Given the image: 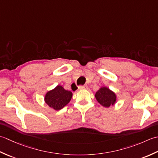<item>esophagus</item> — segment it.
Wrapping results in <instances>:
<instances>
[{
  "label": "esophagus",
  "instance_id": "34e87169",
  "mask_svg": "<svg viewBox=\"0 0 158 158\" xmlns=\"http://www.w3.org/2000/svg\"><path fill=\"white\" fill-rule=\"evenodd\" d=\"M88 86L86 85H84V86H78V89L79 90H82V89H87Z\"/></svg>",
  "mask_w": 158,
  "mask_h": 158
}]
</instances>
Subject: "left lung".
<instances>
[{
	"instance_id": "8db88e82",
	"label": "left lung",
	"mask_w": 158,
	"mask_h": 158,
	"mask_svg": "<svg viewBox=\"0 0 158 158\" xmlns=\"http://www.w3.org/2000/svg\"><path fill=\"white\" fill-rule=\"evenodd\" d=\"M95 98L99 104L106 108L113 106L117 100L115 93L106 86H102L96 92Z\"/></svg>"
}]
</instances>
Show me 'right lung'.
Masks as SVG:
<instances>
[{
  "label": "right lung",
  "instance_id": "add662e5",
  "mask_svg": "<svg viewBox=\"0 0 158 158\" xmlns=\"http://www.w3.org/2000/svg\"><path fill=\"white\" fill-rule=\"evenodd\" d=\"M72 93L58 85L54 89L47 92L45 95V102L55 110H59L70 102Z\"/></svg>",
  "mask_w": 158,
  "mask_h": 158
}]
</instances>
